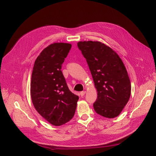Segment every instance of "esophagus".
Here are the masks:
<instances>
[{
    "instance_id": "34e87169",
    "label": "esophagus",
    "mask_w": 156,
    "mask_h": 156,
    "mask_svg": "<svg viewBox=\"0 0 156 156\" xmlns=\"http://www.w3.org/2000/svg\"><path fill=\"white\" fill-rule=\"evenodd\" d=\"M85 93H86V91H82L80 92V95H81V96H83L84 94H85Z\"/></svg>"
}]
</instances>
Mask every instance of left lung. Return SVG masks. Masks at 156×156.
Here are the masks:
<instances>
[{
    "instance_id": "left-lung-1",
    "label": "left lung",
    "mask_w": 156,
    "mask_h": 156,
    "mask_svg": "<svg viewBox=\"0 0 156 156\" xmlns=\"http://www.w3.org/2000/svg\"><path fill=\"white\" fill-rule=\"evenodd\" d=\"M77 46L87 60L97 89L94 110L108 119L118 116L131 95L130 80L123 62L115 51L101 42L79 41Z\"/></svg>"
}]
</instances>
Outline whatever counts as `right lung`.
<instances>
[{"mask_svg":"<svg viewBox=\"0 0 156 156\" xmlns=\"http://www.w3.org/2000/svg\"><path fill=\"white\" fill-rule=\"evenodd\" d=\"M72 45L54 43L41 52L33 67L30 95L37 112L58 126L74 116L79 96L71 92L61 71Z\"/></svg>","mask_w":156,"mask_h":156,"instance_id":"1","label":"right lung"}]
</instances>
